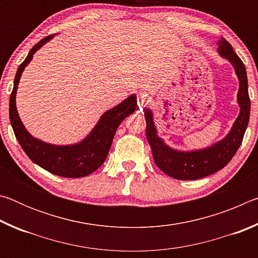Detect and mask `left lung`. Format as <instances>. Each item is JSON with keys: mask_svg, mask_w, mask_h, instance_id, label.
Returning a JSON list of instances; mask_svg holds the SVG:
<instances>
[{"mask_svg": "<svg viewBox=\"0 0 258 258\" xmlns=\"http://www.w3.org/2000/svg\"><path fill=\"white\" fill-rule=\"evenodd\" d=\"M217 52L222 58L228 59L234 68L239 81L237 102L240 112L230 132L214 145L196 150H177L166 145L158 135L151 109H146L147 139L151 147L156 165L168 176L176 180H198L216 173L229 164L241 145L246 128L249 123L250 99L248 94V80L246 67L233 51L230 43L222 37L217 42Z\"/></svg>", "mask_w": 258, "mask_h": 258, "instance_id": "8db88e82", "label": "left lung"}]
</instances>
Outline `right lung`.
Instances as JSON below:
<instances>
[{"instance_id": "1", "label": "right lung", "mask_w": 258, "mask_h": 258, "mask_svg": "<svg viewBox=\"0 0 258 258\" xmlns=\"http://www.w3.org/2000/svg\"><path fill=\"white\" fill-rule=\"evenodd\" d=\"M53 37L54 35L46 36L34 45L19 66L15 77L14 90L10 95L9 116L19 145L33 163L54 175L71 178L83 177L97 171L104 163L117 128L137 108V94H131L116 107L102 113L92 131L82 141L74 145H52L33 137L26 130L17 110V89L23 72L33 60V55Z\"/></svg>"}]
</instances>
